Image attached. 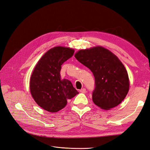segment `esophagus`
I'll list each match as a JSON object with an SVG mask.
<instances>
[{
  "mask_svg": "<svg viewBox=\"0 0 150 150\" xmlns=\"http://www.w3.org/2000/svg\"><path fill=\"white\" fill-rule=\"evenodd\" d=\"M80 92L82 93H86V90L85 88H83V89H81L80 90Z\"/></svg>",
  "mask_w": 150,
  "mask_h": 150,
  "instance_id": "esophagus-1",
  "label": "esophagus"
}]
</instances>
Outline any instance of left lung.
I'll use <instances>...</instances> for the list:
<instances>
[{"instance_id":"left-lung-1","label":"left lung","mask_w":150,"mask_h":150,"mask_svg":"<svg viewBox=\"0 0 150 150\" xmlns=\"http://www.w3.org/2000/svg\"><path fill=\"white\" fill-rule=\"evenodd\" d=\"M74 56L94 76V103L105 110L120 104L128 93L129 81L126 68L118 57L101 46L80 50Z\"/></svg>"}]
</instances>
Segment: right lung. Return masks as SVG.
Masks as SVG:
<instances>
[{
	"mask_svg": "<svg viewBox=\"0 0 150 150\" xmlns=\"http://www.w3.org/2000/svg\"><path fill=\"white\" fill-rule=\"evenodd\" d=\"M74 52L69 47H54L40 59L30 76V91L38 105L49 112L64 108L79 93L69 80L61 79V65Z\"/></svg>",
	"mask_w": 150,
	"mask_h": 150,
	"instance_id": "add662e5",
	"label": "right lung"
}]
</instances>
